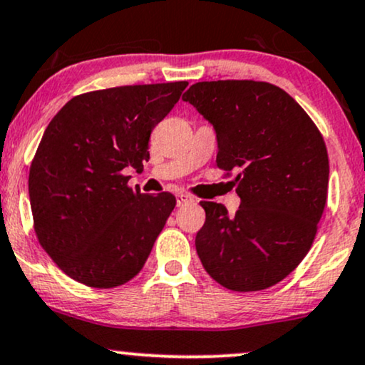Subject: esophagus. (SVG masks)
I'll use <instances>...</instances> for the list:
<instances>
[{"label": "esophagus", "mask_w": 365, "mask_h": 365, "mask_svg": "<svg viewBox=\"0 0 365 365\" xmlns=\"http://www.w3.org/2000/svg\"><path fill=\"white\" fill-rule=\"evenodd\" d=\"M175 200H178V206H182L186 203H195V197L187 195V192H179V195L175 196Z\"/></svg>", "instance_id": "34e87169"}]
</instances>
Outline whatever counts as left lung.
<instances>
[{
  "instance_id": "1",
  "label": "left lung",
  "mask_w": 365,
  "mask_h": 365,
  "mask_svg": "<svg viewBox=\"0 0 365 365\" xmlns=\"http://www.w3.org/2000/svg\"><path fill=\"white\" fill-rule=\"evenodd\" d=\"M184 101L215 127L217 165L237 174L240 208L201 201V264L232 291L267 289L298 267L327 205L328 152L320 130L284 89L262 81H205Z\"/></svg>"
}]
</instances>
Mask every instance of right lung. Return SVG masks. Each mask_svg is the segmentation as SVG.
Wrapping results in <instances>:
<instances>
[{"label":"right lung","mask_w":365,"mask_h":365,"mask_svg":"<svg viewBox=\"0 0 365 365\" xmlns=\"http://www.w3.org/2000/svg\"><path fill=\"white\" fill-rule=\"evenodd\" d=\"M186 86L79 94L45 128L29 174L34 230L57 267L81 284L108 289L142 271L175 197L132 190L127 173H142L152 130Z\"/></svg>","instance_id":"1"}]
</instances>
